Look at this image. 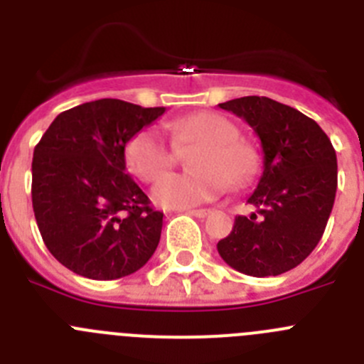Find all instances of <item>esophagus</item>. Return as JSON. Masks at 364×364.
Instances as JSON below:
<instances>
[{"mask_svg": "<svg viewBox=\"0 0 364 364\" xmlns=\"http://www.w3.org/2000/svg\"><path fill=\"white\" fill-rule=\"evenodd\" d=\"M186 213L193 215V217H197V218H204L210 215V211L208 210H186Z\"/></svg>", "mask_w": 364, "mask_h": 364, "instance_id": "1", "label": "esophagus"}]
</instances>
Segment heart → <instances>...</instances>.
<instances>
[{
  "mask_svg": "<svg viewBox=\"0 0 364 364\" xmlns=\"http://www.w3.org/2000/svg\"><path fill=\"white\" fill-rule=\"evenodd\" d=\"M173 144L153 127L138 131L125 146V164L144 182H154L176 163L177 149L197 146L190 159L196 171L170 176L153 188V200L162 208L186 210L220 197L228 189L244 188L257 176L260 156L239 138L237 125L218 112H195L167 124ZM177 149L175 150L174 147Z\"/></svg>",
  "mask_w": 364,
  "mask_h": 364,
  "instance_id": "heart-1",
  "label": "heart"
}]
</instances>
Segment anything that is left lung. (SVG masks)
Masks as SVG:
<instances>
[{"label": "left lung", "mask_w": 364, "mask_h": 364, "mask_svg": "<svg viewBox=\"0 0 364 364\" xmlns=\"http://www.w3.org/2000/svg\"><path fill=\"white\" fill-rule=\"evenodd\" d=\"M252 125L264 166L247 202L257 211L235 217L231 233L218 240L226 264L252 277L290 272L319 244L337 191V156L317 122L266 96L218 104Z\"/></svg>", "instance_id": "left-lung-1"}]
</instances>
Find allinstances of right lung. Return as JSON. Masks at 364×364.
<instances>
[{"instance_id": "1", "label": "right lung", "mask_w": 364, "mask_h": 364, "mask_svg": "<svg viewBox=\"0 0 364 364\" xmlns=\"http://www.w3.org/2000/svg\"><path fill=\"white\" fill-rule=\"evenodd\" d=\"M166 107L102 98L60 112L32 156V208L45 246L70 272L112 281L142 268L164 213L125 173L129 138Z\"/></svg>"}]
</instances>
